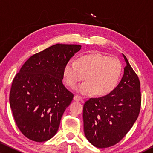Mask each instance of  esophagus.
<instances>
[{"label": "esophagus", "mask_w": 153, "mask_h": 153, "mask_svg": "<svg viewBox=\"0 0 153 153\" xmlns=\"http://www.w3.org/2000/svg\"><path fill=\"white\" fill-rule=\"evenodd\" d=\"M74 99V100H76V101H82L83 98H82L81 96H79L78 94H76V95H75Z\"/></svg>", "instance_id": "1"}]
</instances>
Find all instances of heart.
<instances>
[{"label":"heart","instance_id":"heart-1","mask_svg":"<svg viewBox=\"0 0 153 153\" xmlns=\"http://www.w3.org/2000/svg\"><path fill=\"white\" fill-rule=\"evenodd\" d=\"M121 73L122 65L118 59L92 53L79 56L76 62H68L64 67L63 77L71 88L84 78L86 82L77 87L80 92L105 96L117 87Z\"/></svg>","mask_w":153,"mask_h":153}]
</instances>
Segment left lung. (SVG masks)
Instances as JSON below:
<instances>
[{
	"label": "left lung",
	"instance_id": "left-lung-1",
	"mask_svg": "<svg viewBox=\"0 0 153 153\" xmlns=\"http://www.w3.org/2000/svg\"><path fill=\"white\" fill-rule=\"evenodd\" d=\"M123 56L126 66L118 86L104 97L90 98L83 107L85 136L99 149L112 146L121 140L140 111V80L126 56Z\"/></svg>",
	"mask_w": 153,
	"mask_h": 153
}]
</instances>
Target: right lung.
Masks as SVG:
<instances>
[{
  "instance_id": "obj_1",
  "label": "right lung",
  "mask_w": 153,
  "mask_h": 153,
  "mask_svg": "<svg viewBox=\"0 0 153 153\" xmlns=\"http://www.w3.org/2000/svg\"><path fill=\"white\" fill-rule=\"evenodd\" d=\"M78 45L56 44L34 54L13 80L9 102L17 126L31 140L42 142L55 135L74 94L63 86V70Z\"/></svg>"
}]
</instances>
